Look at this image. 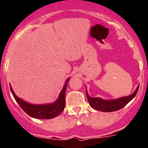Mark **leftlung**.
<instances>
[{"mask_svg": "<svg viewBox=\"0 0 148 148\" xmlns=\"http://www.w3.org/2000/svg\"><path fill=\"white\" fill-rule=\"evenodd\" d=\"M138 87H139V86L137 87L135 92L131 95L126 96V97L115 99V100H103V99H99V98H92L89 96L87 91H86V94H87L89 104L92 108L98 110L103 111V112H113V111H116L121 109L130 102L136 95L138 90Z\"/></svg>", "mask_w": 148, "mask_h": 148, "instance_id": "1", "label": "left lung"}]
</instances>
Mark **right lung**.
<instances>
[{
	"label": "right lung",
	"instance_id": "right-lung-1",
	"mask_svg": "<svg viewBox=\"0 0 148 148\" xmlns=\"http://www.w3.org/2000/svg\"><path fill=\"white\" fill-rule=\"evenodd\" d=\"M69 81V78L66 80L64 87L61 90L59 97L57 99L56 102L50 104H42V105H35L23 101L21 99L16 96L12 89L10 87V90L21 109L25 112L27 114L35 119H49L56 117L60 114L65 108V92H66V84Z\"/></svg>",
	"mask_w": 148,
	"mask_h": 148
}]
</instances>
